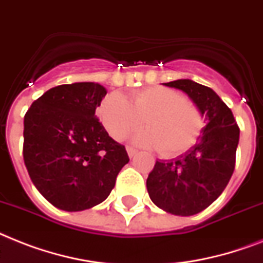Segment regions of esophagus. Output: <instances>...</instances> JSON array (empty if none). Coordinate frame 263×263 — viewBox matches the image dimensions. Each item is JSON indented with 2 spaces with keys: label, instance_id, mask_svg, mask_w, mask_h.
I'll return each instance as SVG.
<instances>
[{
  "label": "esophagus",
  "instance_id": "34e87169",
  "mask_svg": "<svg viewBox=\"0 0 263 263\" xmlns=\"http://www.w3.org/2000/svg\"><path fill=\"white\" fill-rule=\"evenodd\" d=\"M127 153H128V157L134 158L136 155V153H138V151H136L135 148H132V147H127Z\"/></svg>",
  "mask_w": 263,
  "mask_h": 263
}]
</instances>
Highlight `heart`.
Returning <instances> with one entry per match:
<instances>
[{"label": "heart", "instance_id": "obj_1", "mask_svg": "<svg viewBox=\"0 0 263 263\" xmlns=\"http://www.w3.org/2000/svg\"><path fill=\"white\" fill-rule=\"evenodd\" d=\"M100 119L116 142L124 140L144 121L148 129L136 134L132 142L161 150L165 157L186 153L202 129V116L197 106L180 91L165 86L135 91L129 101L120 93H110L100 105Z\"/></svg>", "mask_w": 263, "mask_h": 263}]
</instances>
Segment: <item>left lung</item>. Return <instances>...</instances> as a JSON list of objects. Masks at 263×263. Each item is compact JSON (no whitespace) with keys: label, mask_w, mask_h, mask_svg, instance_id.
<instances>
[{"label":"left lung","mask_w":263,"mask_h":263,"mask_svg":"<svg viewBox=\"0 0 263 263\" xmlns=\"http://www.w3.org/2000/svg\"><path fill=\"white\" fill-rule=\"evenodd\" d=\"M186 93L205 117L197 142L172 161H157L147 178L151 201L165 212L192 216L208 208L227 186L235 167L239 127L221 98L192 80L163 83Z\"/></svg>","instance_id":"8db88e82"}]
</instances>
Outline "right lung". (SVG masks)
Instances as JSON below:
<instances>
[{
  "instance_id": "obj_1",
  "label": "right lung",
  "mask_w": 263,
  "mask_h": 263,
  "mask_svg": "<svg viewBox=\"0 0 263 263\" xmlns=\"http://www.w3.org/2000/svg\"><path fill=\"white\" fill-rule=\"evenodd\" d=\"M105 95L96 82L59 85L25 113V167L43 197L62 211L78 212L104 201L129 161L96 116Z\"/></svg>"
}]
</instances>
